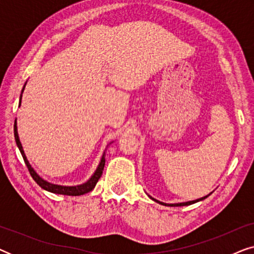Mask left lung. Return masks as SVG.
Wrapping results in <instances>:
<instances>
[{
    "mask_svg": "<svg viewBox=\"0 0 254 254\" xmlns=\"http://www.w3.org/2000/svg\"><path fill=\"white\" fill-rule=\"evenodd\" d=\"M208 195H209V194H208ZM208 195L203 196V197H200V199H196V200H193V201H187V202H180V203H164V202H161V201L154 199V197H151V196H150V197H151V199L154 200V201H156V202H158V203H161V204H165V206H170V207H182V206H189V204H193V203L197 202V201H201V200L206 199V197H208Z\"/></svg>",
    "mask_w": 254,
    "mask_h": 254,
    "instance_id": "1",
    "label": "left lung"
}]
</instances>
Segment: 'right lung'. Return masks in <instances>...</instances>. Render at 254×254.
Instances as JSON below:
<instances>
[{"instance_id": "add662e5", "label": "right lung", "mask_w": 254, "mask_h": 254, "mask_svg": "<svg viewBox=\"0 0 254 254\" xmlns=\"http://www.w3.org/2000/svg\"><path fill=\"white\" fill-rule=\"evenodd\" d=\"M25 85H26V83L23 86L22 93L24 91V89H25ZM20 99H22V95H20ZM19 104H20V102H19ZM13 133H15V140H16L17 147L19 148V151H20V154H22V156H23L24 162H25L27 169H29L30 175L34 179V182H36L38 185L41 187V189L46 190H48V192L55 193V194H62V195H72V196L83 195V194L89 193L90 190H92L93 189H95L96 184L98 183L99 178H100V177H102L104 166H105V152H104L103 157H102V159H100V163H99L98 168H97L95 173H93V175L91 176V178H90L86 183L82 184V185H77V186L55 185V184H51V183L46 182V180H44L39 175H38L36 171H34L32 166L30 165V163H29V161H27L25 154H24L22 143H20V141H19L18 131H17V123H16V120H15V125H13Z\"/></svg>"}]
</instances>
